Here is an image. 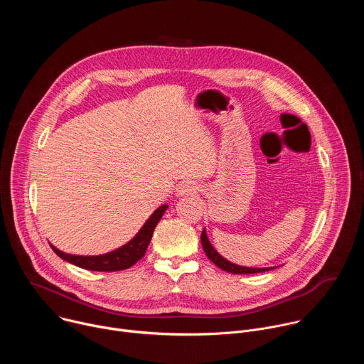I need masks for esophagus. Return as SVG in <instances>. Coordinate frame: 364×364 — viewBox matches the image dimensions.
<instances>
[{
  "label": "esophagus",
  "mask_w": 364,
  "mask_h": 364,
  "mask_svg": "<svg viewBox=\"0 0 364 364\" xmlns=\"http://www.w3.org/2000/svg\"><path fill=\"white\" fill-rule=\"evenodd\" d=\"M197 187L191 181H183L177 187V196H193L196 194Z\"/></svg>",
  "instance_id": "1"
}]
</instances>
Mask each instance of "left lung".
<instances>
[{
  "label": "left lung",
  "mask_w": 364,
  "mask_h": 364,
  "mask_svg": "<svg viewBox=\"0 0 364 364\" xmlns=\"http://www.w3.org/2000/svg\"><path fill=\"white\" fill-rule=\"evenodd\" d=\"M201 246L207 255V257L210 259V261L219 267L220 269L226 271V272H230V274H259V272H265V271H269V269H274V268H246V267H239V265H235L229 261H226V259L223 256H220L216 249L210 245L209 239H207V235H205V230L203 229L201 232Z\"/></svg>",
  "instance_id": "1"
}]
</instances>
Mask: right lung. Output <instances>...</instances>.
<instances>
[{
  "label": "right lung",
  "mask_w": 364,
  "mask_h": 364,
  "mask_svg": "<svg viewBox=\"0 0 364 364\" xmlns=\"http://www.w3.org/2000/svg\"><path fill=\"white\" fill-rule=\"evenodd\" d=\"M167 204L160 205L157 210H155L149 219L145 222V225L141 228V230L136 233V236L129 240L127 245H124L122 247L105 253V255H99V256H77V255H69L65 253L62 250H59L58 247H55L53 245H50L51 249L55 250V253L58 256H60L65 261L87 269V271H99V272H115V271H124L131 268L134 264H136L139 259L145 255L146 247L151 242L152 233L155 226L160 222V219L163 218L164 212L167 210Z\"/></svg>",
  "instance_id": "obj_1"
}]
</instances>
